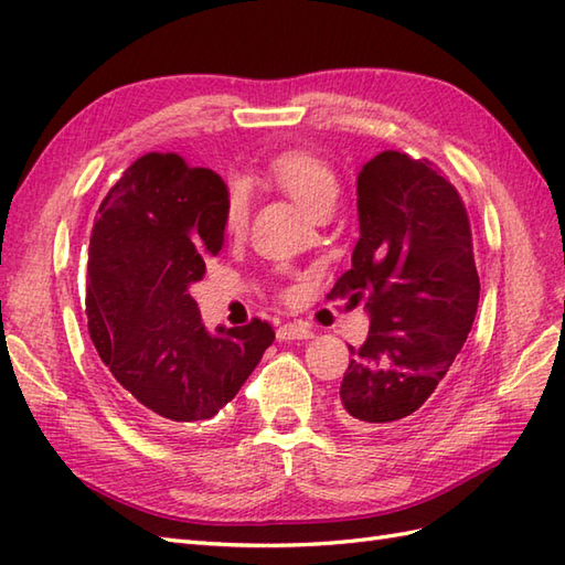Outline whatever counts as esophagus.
Listing matches in <instances>:
<instances>
[{
    "label": "esophagus",
    "mask_w": 565,
    "mask_h": 565,
    "mask_svg": "<svg viewBox=\"0 0 565 565\" xmlns=\"http://www.w3.org/2000/svg\"><path fill=\"white\" fill-rule=\"evenodd\" d=\"M312 330L303 322H286L277 330L279 342H291V339H310Z\"/></svg>",
    "instance_id": "1"
}]
</instances>
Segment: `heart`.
<instances>
[{
    "label": "heart",
    "mask_w": 565,
    "mask_h": 565,
    "mask_svg": "<svg viewBox=\"0 0 565 565\" xmlns=\"http://www.w3.org/2000/svg\"><path fill=\"white\" fill-rule=\"evenodd\" d=\"M267 173L277 185L291 194L308 214L320 216L332 209L339 194L334 168L322 156L308 149H284L267 161ZM247 223V192L241 182H231L223 206V228L238 235Z\"/></svg>",
    "instance_id": "1"
}]
</instances>
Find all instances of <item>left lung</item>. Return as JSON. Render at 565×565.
Instances as JSON below:
<instances>
[{"label": "left lung", "mask_w": 565, "mask_h": 565, "mask_svg": "<svg viewBox=\"0 0 565 565\" xmlns=\"http://www.w3.org/2000/svg\"><path fill=\"white\" fill-rule=\"evenodd\" d=\"M351 269L330 300H361L369 339L351 351L339 397L349 422L395 428L426 406L462 351L479 306L471 226L436 163L383 151L359 173Z\"/></svg>", "instance_id": "obj_1"}]
</instances>
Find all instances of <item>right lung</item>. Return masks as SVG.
I'll use <instances>...</instances> for the list:
<instances>
[{"label": "right lung", "instance_id": "1", "mask_svg": "<svg viewBox=\"0 0 565 565\" xmlns=\"http://www.w3.org/2000/svg\"><path fill=\"white\" fill-rule=\"evenodd\" d=\"M226 192L214 170L151 151L105 194L90 231V342L151 428L214 418L274 342L259 318L209 334L188 294L223 245Z\"/></svg>", "mask_w": 565, "mask_h": 565}]
</instances>
